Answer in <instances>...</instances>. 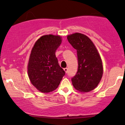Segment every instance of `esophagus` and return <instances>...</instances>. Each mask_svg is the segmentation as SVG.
<instances>
[{"instance_id":"esophagus-1","label":"esophagus","mask_w":125,"mask_h":125,"mask_svg":"<svg viewBox=\"0 0 125 125\" xmlns=\"http://www.w3.org/2000/svg\"><path fill=\"white\" fill-rule=\"evenodd\" d=\"M64 72H65L66 73H67V71H68V69H67V67H66V68L64 69Z\"/></svg>"}]
</instances>
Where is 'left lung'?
<instances>
[{"instance_id": "1", "label": "left lung", "mask_w": 125, "mask_h": 125, "mask_svg": "<svg viewBox=\"0 0 125 125\" xmlns=\"http://www.w3.org/2000/svg\"><path fill=\"white\" fill-rule=\"evenodd\" d=\"M67 41L77 50L78 69L72 82L76 89L83 92L94 90L100 82L103 65L94 44L83 34L76 33L67 36Z\"/></svg>"}]
</instances>
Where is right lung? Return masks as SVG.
<instances>
[{"label": "right lung", "instance_id": "obj_1", "mask_svg": "<svg viewBox=\"0 0 125 125\" xmlns=\"http://www.w3.org/2000/svg\"><path fill=\"white\" fill-rule=\"evenodd\" d=\"M61 42L59 36H42L31 51L28 67L29 77L33 85L43 93L55 90L65 74L55 54Z\"/></svg>", "mask_w": 125, "mask_h": 125}]
</instances>
